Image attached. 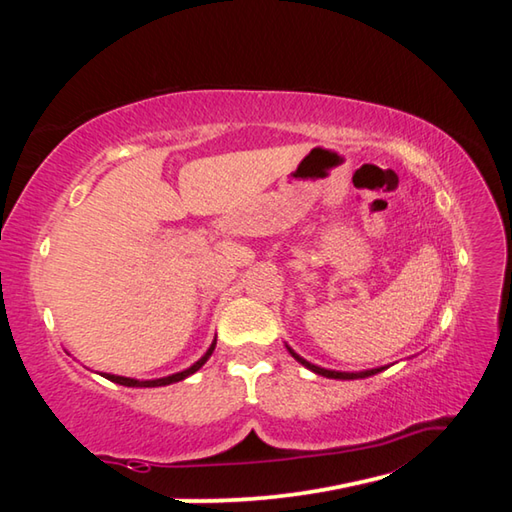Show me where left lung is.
<instances>
[{"label": "left lung", "mask_w": 512, "mask_h": 512, "mask_svg": "<svg viewBox=\"0 0 512 512\" xmlns=\"http://www.w3.org/2000/svg\"><path fill=\"white\" fill-rule=\"evenodd\" d=\"M287 350L291 352V357L296 359L298 363H302V366L305 368H309L311 372H316V375H323V377H327V379H366V377H372V375H377V372H381L384 368H372V370H361V372H341V370H327V368H320V366H314V363H309L307 359H302L300 354H296L293 352L289 345H287Z\"/></svg>", "instance_id": "obj_1"}]
</instances>
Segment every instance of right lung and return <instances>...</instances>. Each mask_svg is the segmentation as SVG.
<instances>
[{
    "label": "right lung",
    "instance_id": "1",
    "mask_svg": "<svg viewBox=\"0 0 512 512\" xmlns=\"http://www.w3.org/2000/svg\"><path fill=\"white\" fill-rule=\"evenodd\" d=\"M214 345H216V339H214V343L210 345V348H207V352L203 354V357L194 363V366H189L187 370H183V372H176V375H169V377H160V379H144V381H140V379H131V377H119V375H110V372H101V377H106V379H110V381H115V384H121V386H133V388H155V386H169V384H176V381H183V379H187L189 375H194L196 370H201V368H203V363L212 357V352H214Z\"/></svg>",
    "mask_w": 512,
    "mask_h": 512
}]
</instances>
